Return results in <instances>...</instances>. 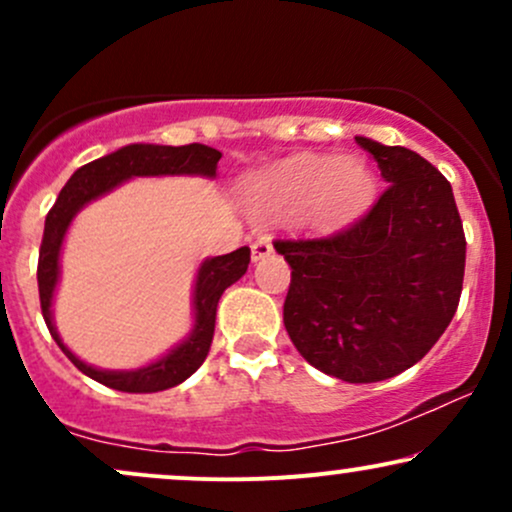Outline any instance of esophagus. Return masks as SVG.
<instances>
[{
    "label": "esophagus",
    "mask_w": 512,
    "mask_h": 512,
    "mask_svg": "<svg viewBox=\"0 0 512 512\" xmlns=\"http://www.w3.org/2000/svg\"><path fill=\"white\" fill-rule=\"evenodd\" d=\"M272 252H274V248L267 238L255 240V243H252V262H260V260H264V257L272 255Z\"/></svg>",
    "instance_id": "obj_1"
}]
</instances>
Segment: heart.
<instances>
[{
	"label": "heart",
	"mask_w": 512,
	"mask_h": 512,
	"mask_svg": "<svg viewBox=\"0 0 512 512\" xmlns=\"http://www.w3.org/2000/svg\"><path fill=\"white\" fill-rule=\"evenodd\" d=\"M375 173L356 156L305 154L276 163L248 187V202L257 214H284L308 204L317 223L351 219L370 202Z\"/></svg>",
	"instance_id": "heart-1"
}]
</instances>
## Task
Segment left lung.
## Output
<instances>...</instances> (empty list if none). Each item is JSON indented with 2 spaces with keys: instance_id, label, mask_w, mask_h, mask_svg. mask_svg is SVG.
Wrapping results in <instances>:
<instances>
[{
  "instance_id": "1",
  "label": "left lung",
  "mask_w": 512,
  "mask_h": 512,
  "mask_svg": "<svg viewBox=\"0 0 512 512\" xmlns=\"http://www.w3.org/2000/svg\"><path fill=\"white\" fill-rule=\"evenodd\" d=\"M387 190L330 238L276 240L291 264L284 325L310 366L378 383L419 363L448 330L464 279V231L450 182L404 146L356 137Z\"/></svg>"
}]
</instances>
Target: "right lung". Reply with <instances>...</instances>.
Listing matches in <instances>:
<instances>
[{"mask_svg": "<svg viewBox=\"0 0 512 512\" xmlns=\"http://www.w3.org/2000/svg\"><path fill=\"white\" fill-rule=\"evenodd\" d=\"M221 151L211 149L204 144L187 146H161V144H127L113 154L96 158L79 170H74L72 178L62 187L55 207L50 209L45 219L43 245H40L38 257V291L40 308H43L45 325L55 339L57 346L67 354L81 373L105 387H113L120 392H161L168 387L185 383L195 370L202 366L211 349L216 325V308H219L221 293L233 286L248 272L250 248H238L228 255L207 257L197 267L195 286H192V330L185 339L170 346L156 361L144 363L139 368L129 370H108L91 366L81 361L79 356L62 342L60 332L55 325V303L57 284L62 274V248L67 240L72 221L76 219L86 204L96 202L120 187L122 182L134 178H216V163H219Z\"/></svg>", "mask_w": 512, "mask_h": 512, "instance_id": "right-lung-1", "label": "right lung"}]
</instances>
